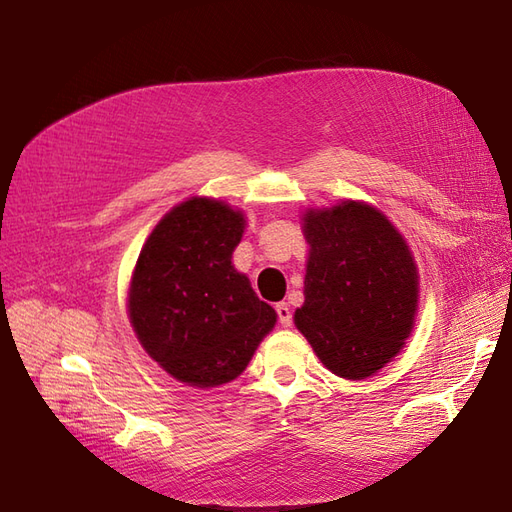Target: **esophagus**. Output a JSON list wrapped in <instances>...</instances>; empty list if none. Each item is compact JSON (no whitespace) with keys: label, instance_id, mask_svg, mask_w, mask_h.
Listing matches in <instances>:
<instances>
[{"label":"esophagus","instance_id":"obj_1","mask_svg":"<svg viewBox=\"0 0 512 512\" xmlns=\"http://www.w3.org/2000/svg\"><path fill=\"white\" fill-rule=\"evenodd\" d=\"M275 312H277V320H280L282 327H290L292 324V309L288 303H277L275 305Z\"/></svg>","mask_w":512,"mask_h":512}]
</instances>
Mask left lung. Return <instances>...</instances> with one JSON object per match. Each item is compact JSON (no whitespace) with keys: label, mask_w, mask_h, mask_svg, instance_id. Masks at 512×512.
I'll return each instance as SVG.
<instances>
[{"label":"left lung","mask_w":512,"mask_h":512,"mask_svg":"<svg viewBox=\"0 0 512 512\" xmlns=\"http://www.w3.org/2000/svg\"><path fill=\"white\" fill-rule=\"evenodd\" d=\"M303 220L312 250L294 324L333 374L363 380L389 363L412 331V254L380 211L354 200Z\"/></svg>","instance_id":"1"}]
</instances>
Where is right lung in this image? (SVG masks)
Here are the masks:
<instances>
[{
  "label": "right lung",
  "instance_id": "1",
  "mask_svg": "<svg viewBox=\"0 0 512 512\" xmlns=\"http://www.w3.org/2000/svg\"><path fill=\"white\" fill-rule=\"evenodd\" d=\"M241 211L213 198H192L166 213L138 256L130 320L138 342L170 376L194 386L235 380L275 309L232 267Z\"/></svg>",
  "mask_w": 512,
  "mask_h": 512
}]
</instances>
